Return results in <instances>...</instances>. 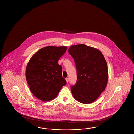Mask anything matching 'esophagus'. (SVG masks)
<instances>
[{"instance_id":"obj_1","label":"esophagus","mask_w":134,"mask_h":134,"mask_svg":"<svg viewBox=\"0 0 134 134\" xmlns=\"http://www.w3.org/2000/svg\"><path fill=\"white\" fill-rule=\"evenodd\" d=\"M66 80L67 81V82L68 83V81H69V79H68V78H67L66 79Z\"/></svg>"}]
</instances>
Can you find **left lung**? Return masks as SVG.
<instances>
[{"label":"left lung","instance_id":"1","mask_svg":"<svg viewBox=\"0 0 134 134\" xmlns=\"http://www.w3.org/2000/svg\"><path fill=\"white\" fill-rule=\"evenodd\" d=\"M77 69L76 83L71 91L76 100L90 104L105 90L108 79L106 59L101 52L84 44L72 46L68 50Z\"/></svg>","mask_w":134,"mask_h":134}]
</instances>
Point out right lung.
<instances>
[{
	"label": "right lung",
	"instance_id": "add662e5",
	"mask_svg": "<svg viewBox=\"0 0 134 134\" xmlns=\"http://www.w3.org/2000/svg\"><path fill=\"white\" fill-rule=\"evenodd\" d=\"M66 50V47H46L29 60L26 69L27 83L31 93L41 100H52L66 84L62 77V67L58 64Z\"/></svg>",
	"mask_w": 134,
	"mask_h": 134
}]
</instances>
